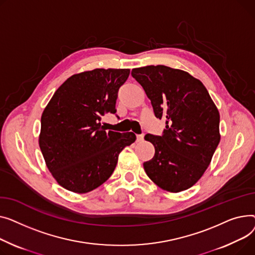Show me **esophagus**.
Masks as SVG:
<instances>
[{
	"mask_svg": "<svg viewBox=\"0 0 255 255\" xmlns=\"http://www.w3.org/2000/svg\"><path fill=\"white\" fill-rule=\"evenodd\" d=\"M144 140V134H137V141L142 142Z\"/></svg>",
	"mask_w": 255,
	"mask_h": 255,
	"instance_id": "34e87169",
	"label": "esophagus"
}]
</instances>
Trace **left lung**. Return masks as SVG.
<instances>
[{
	"instance_id": "1",
	"label": "left lung",
	"mask_w": 255,
	"mask_h": 255,
	"mask_svg": "<svg viewBox=\"0 0 255 255\" xmlns=\"http://www.w3.org/2000/svg\"><path fill=\"white\" fill-rule=\"evenodd\" d=\"M157 118H166L162 136L146 134L152 159L143 163L147 176L161 189L180 192L196 184L220 141L219 112L207 88L183 70L147 66L131 70Z\"/></svg>"
}]
</instances>
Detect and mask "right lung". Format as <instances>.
I'll return each instance as SVG.
<instances>
[{"label": "right lung", "instance_id": "add662e5", "mask_svg": "<svg viewBox=\"0 0 255 255\" xmlns=\"http://www.w3.org/2000/svg\"><path fill=\"white\" fill-rule=\"evenodd\" d=\"M129 69H95L74 74L59 86L41 116L39 146L62 187L86 193L106 182L123 149L136 140L131 131L104 128L101 119L115 113L118 89Z\"/></svg>", "mask_w": 255, "mask_h": 255}]
</instances>
